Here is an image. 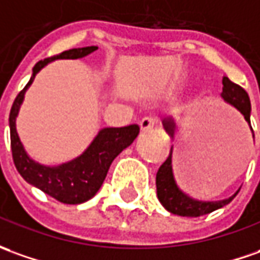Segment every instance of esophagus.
<instances>
[{"mask_svg": "<svg viewBox=\"0 0 260 260\" xmlns=\"http://www.w3.org/2000/svg\"><path fill=\"white\" fill-rule=\"evenodd\" d=\"M156 123H158V119L155 116H145L141 119L139 126H141L142 132H151L156 126Z\"/></svg>", "mask_w": 260, "mask_h": 260, "instance_id": "34e87169", "label": "esophagus"}]
</instances>
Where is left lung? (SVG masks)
Here are the masks:
<instances>
[{
    "label": "left lung",
    "mask_w": 260,
    "mask_h": 260,
    "mask_svg": "<svg viewBox=\"0 0 260 260\" xmlns=\"http://www.w3.org/2000/svg\"><path fill=\"white\" fill-rule=\"evenodd\" d=\"M222 96L232 104L235 108L239 109L242 115L245 116V119L250 122V100H249L248 92L239 86L238 84L232 82L228 77H223L222 79ZM165 129L172 135L174 134V122H165ZM238 193V192H236ZM234 197L219 201V202H199L188 198L183 192L179 190L174 181V175H172V149L169 152V156L167 160L162 164L156 172V195L159 202L164 205V208L169 211L171 213L179 215V216H202L206 213L216 211L219 208L225 206L229 202H232Z\"/></svg>",
    "instance_id": "1"
}]
</instances>
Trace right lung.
I'll use <instances>...</instances> for the list:
<instances>
[{
    "label": "right lung",
    "instance_id": "right-lung-1",
    "mask_svg": "<svg viewBox=\"0 0 260 260\" xmlns=\"http://www.w3.org/2000/svg\"><path fill=\"white\" fill-rule=\"evenodd\" d=\"M95 49H98V47L68 49L61 52L59 55L49 56L44 61L35 63L32 77L24 86V89L17 95L10 112L12 159L17 171L28 183L37 186L38 189L56 199L58 202L67 205H78L86 202L98 192L112 160L134 142V139L139 134V126L134 123L122 128H105L96 135L92 144L89 145V148L79 158L59 167L51 168L34 162L26 155L15 129V119L18 115L19 105L24 100L26 88L32 84L35 74L44 65L59 58H70V59L82 58L91 54Z\"/></svg>",
    "mask_w": 260,
    "mask_h": 260
}]
</instances>
